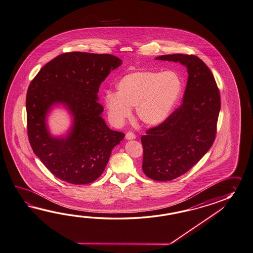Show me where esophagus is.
<instances>
[{
	"mask_svg": "<svg viewBox=\"0 0 253 253\" xmlns=\"http://www.w3.org/2000/svg\"><path fill=\"white\" fill-rule=\"evenodd\" d=\"M126 138L127 139V140H133V139H135V135L134 133H132V132H127L126 134Z\"/></svg>",
	"mask_w": 253,
	"mask_h": 253,
	"instance_id": "1",
	"label": "esophagus"
}]
</instances>
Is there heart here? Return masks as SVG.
Returning a JSON list of instances; mask_svg holds the SVG:
<instances>
[{"instance_id":"1","label":"heart","mask_w":253,"mask_h":253,"mask_svg":"<svg viewBox=\"0 0 253 253\" xmlns=\"http://www.w3.org/2000/svg\"><path fill=\"white\" fill-rule=\"evenodd\" d=\"M118 93L105 96L106 109L114 122L122 124L135 107L142 123L156 126L170 116L182 93V80L174 71L144 70L122 77Z\"/></svg>"}]
</instances>
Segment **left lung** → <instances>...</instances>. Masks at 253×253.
Listing matches in <instances>:
<instances>
[{"mask_svg":"<svg viewBox=\"0 0 253 253\" xmlns=\"http://www.w3.org/2000/svg\"><path fill=\"white\" fill-rule=\"evenodd\" d=\"M188 71L183 103L164 123L142 135V169L149 178L169 181L188 172L210 150L216 135L220 95L211 71L196 55H160Z\"/></svg>","mask_w":253,"mask_h":253,"instance_id":"left-lung-1","label":"left lung"}]
</instances>
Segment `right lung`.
Returning <instances> with one entry per match:
<instances>
[{"label": "right lung", "mask_w": 253, "mask_h": 253, "mask_svg": "<svg viewBox=\"0 0 253 253\" xmlns=\"http://www.w3.org/2000/svg\"><path fill=\"white\" fill-rule=\"evenodd\" d=\"M122 60L108 53L73 52L60 54L42 68L26 96L27 130L33 151L50 172L65 182L84 185L102 175L112 149L125 137L110 129L98 102L101 83ZM62 106L71 126L65 135L54 136L47 116Z\"/></svg>", "instance_id": "right-lung-1"}]
</instances>
